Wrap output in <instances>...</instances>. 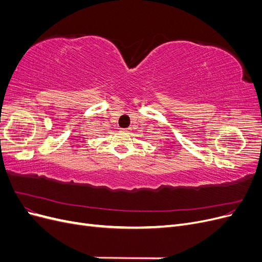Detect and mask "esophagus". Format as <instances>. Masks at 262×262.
Listing matches in <instances>:
<instances>
[{"label": "esophagus", "mask_w": 262, "mask_h": 262, "mask_svg": "<svg viewBox=\"0 0 262 262\" xmlns=\"http://www.w3.org/2000/svg\"><path fill=\"white\" fill-rule=\"evenodd\" d=\"M121 132H124V133H128V132H129V129H121Z\"/></svg>", "instance_id": "1"}]
</instances>
